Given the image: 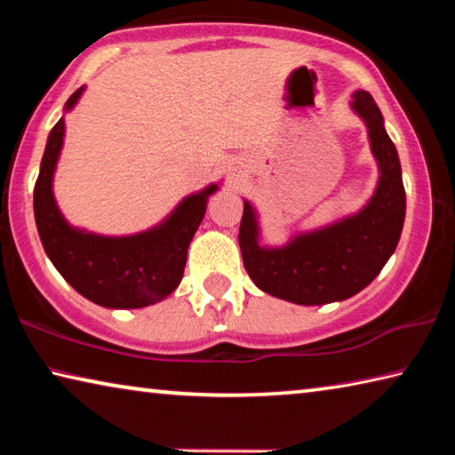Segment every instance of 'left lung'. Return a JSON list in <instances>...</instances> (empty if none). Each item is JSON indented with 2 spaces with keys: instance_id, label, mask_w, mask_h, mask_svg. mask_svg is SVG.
Masks as SVG:
<instances>
[{
  "instance_id": "obj_1",
  "label": "left lung",
  "mask_w": 455,
  "mask_h": 455,
  "mask_svg": "<svg viewBox=\"0 0 455 455\" xmlns=\"http://www.w3.org/2000/svg\"><path fill=\"white\" fill-rule=\"evenodd\" d=\"M353 110L365 120L379 182L353 217L292 238L281 249L259 246L257 214L244 200L238 228L243 263L260 291L297 305L343 301L365 289L394 255L405 220L402 164L383 128V116L365 90L353 94Z\"/></svg>"
}]
</instances>
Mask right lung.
<instances>
[{
  "mask_svg": "<svg viewBox=\"0 0 455 455\" xmlns=\"http://www.w3.org/2000/svg\"><path fill=\"white\" fill-rule=\"evenodd\" d=\"M84 88L68 98L72 110ZM64 144V118L52 128L34 188V214L45 255L60 275L92 303L108 309H140L163 301L179 287L188 244L219 187L190 195L163 225L132 236H100L72 228L61 217L52 179Z\"/></svg>",
  "mask_w": 455,
  "mask_h": 455,
  "instance_id": "1",
  "label": "right lung"
}]
</instances>
